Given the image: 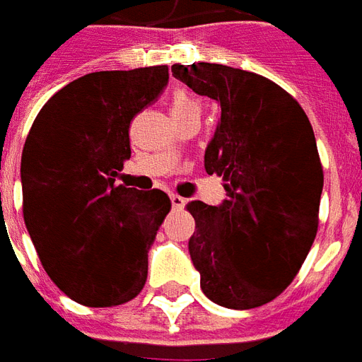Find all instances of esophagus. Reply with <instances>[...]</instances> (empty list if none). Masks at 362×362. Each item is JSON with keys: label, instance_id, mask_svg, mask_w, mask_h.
<instances>
[{"label": "esophagus", "instance_id": "1", "mask_svg": "<svg viewBox=\"0 0 362 362\" xmlns=\"http://www.w3.org/2000/svg\"><path fill=\"white\" fill-rule=\"evenodd\" d=\"M170 202H173V207L174 209H182L184 205H186V199L178 194H170Z\"/></svg>", "mask_w": 362, "mask_h": 362}]
</instances>
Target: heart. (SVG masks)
<instances>
[{"label": "heart", "instance_id": "obj_1", "mask_svg": "<svg viewBox=\"0 0 362 362\" xmlns=\"http://www.w3.org/2000/svg\"><path fill=\"white\" fill-rule=\"evenodd\" d=\"M170 110H173V116H182V114H188V112H199V106H197L196 98L184 90H176L173 95V100H170Z\"/></svg>", "mask_w": 362, "mask_h": 362}]
</instances>
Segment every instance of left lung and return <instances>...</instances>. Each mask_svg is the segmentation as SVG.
Here are the masks:
<instances>
[{
  "label": "left lung",
  "instance_id": "1",
  "mask_svg": "<svg viewBox=\"0 0 362 362\" xmlns=\"http://www.w3.org/2000/svg\"><path fill=\"white\" fill-rule=\"evenodd\" d=\"M173 75L221 104L205 170L223 178L227 199L186 205L196 219L189 258L209 300L256 308L291 285L316 238V137L300 104L262 75L205 62L176 64Z\"/></svg>",
  "mask_w": 362,
  "mask_h": 362
}]
</instances>
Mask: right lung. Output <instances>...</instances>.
<instances>
[{
	"instance_id": "1",
	"label": "right lung",
	"mask_w": 362,
	"mask_h": 362,
	"mask_svg": "<svg viewBox=\"0 0 362 362\" xmlns=\"http://www.w3.org/2000/svg\"><path fill=\"white\" fill-rule=\"evenodd\" d=\"M166 83V66L83 75L44 104L28 132L25 225L46 273L75 303L124 304L147 281V254L170 197L126 188L116 176L132 157V119Z\"/></svg>"
}]
</instances>
